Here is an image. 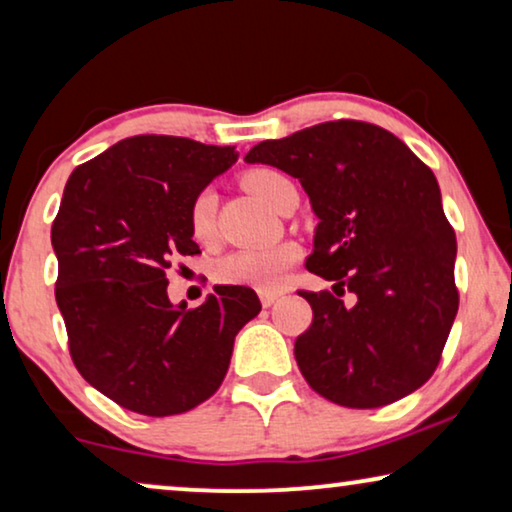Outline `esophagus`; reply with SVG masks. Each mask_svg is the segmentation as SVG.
<instances>
[{"label": "esophagus", "mask_w": 512, "mask_h": 512, "mask_svg": "<svg viewBox=\"0 0 512 512\" xmlns=\"http://www.w3.org/2000/svg\"><path fill=\"white\" fill-rule=\"evenodd\" d=\"M258 296H261V305L263 307H270V305H275L279 298H282V293H279V291H261V293H258Z\"/></svg>", "instance_id": "esophagus-1"}]
</instances>
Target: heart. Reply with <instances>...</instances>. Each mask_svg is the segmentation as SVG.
<instances>
[{"mask_svg":"<svg viewBox=\"0 0 512 512\" xmlns=\"http://www.w3.org/2000/svg\"><path fill=\"white\" fill-rule=\"evenodd\" d=\"M291 179L286 174L270 170V167H258L244 174V186L258 195L265 205L275 209L279 195ZM216 207H219V195L212 186L200 188L193 195L191 207H188V228L195 242L209 244L216 237ZM300 258V249L293 242H282L275 247L263 249H237L233 254L223 256L216 265V277L223 284L251 286L258 291L279 289L284 282L286 272Z\"/></svg>","mask_w":512,"mask_h":512,"instance_id":"b5f03b06","label":"heart"}]
</instances>
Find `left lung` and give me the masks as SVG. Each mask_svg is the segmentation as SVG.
<instances>
[{
    "instance_id": "obj_1",
    "label": "left lung",
    "mask_w": 512,
    "mask_h": 512,
    "mask_svg": "<svg viewBox=\"0 0 512 512\" xmlns=\"http://www.w3.org/2000/svg\"><path fill=\"white\" fill-rule=\"evenodd\" d=\"M249 165L300 181L317 214L307 270L333 282L300 291L312 326L296 340L307 384L345 408H382L422 387L457 317V237L433 172L389 130L331 121L256 144Z\"/></svg>"
}]
</instances>
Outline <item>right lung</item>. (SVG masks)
<instances>
[{
    "instance_id": "1",
    "label": "right lung",
    "mask_w": 512,
    "mask_h": 512,
    "mask_svg": "<svg viewBox=\"0 0 512 512\" xmlns=\"http://www.w3.org/2000/svg\"><path fill=\"white\" fill-rule=\"evenodd\" d=\"M235 146L139 135L76 167L51 244L55 300L83 380L149 417L193 410L221 387L235 335L261 312L249 286H214L188 310L167 296L174 258L200 254L188 207L235 165Z\"/></svg>"
}]
</instances>
